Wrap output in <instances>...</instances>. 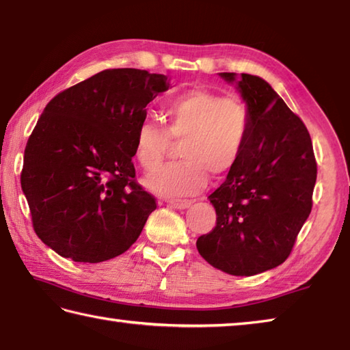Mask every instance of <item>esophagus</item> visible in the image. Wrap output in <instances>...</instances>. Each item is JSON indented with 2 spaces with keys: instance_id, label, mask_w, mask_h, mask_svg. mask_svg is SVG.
<instances>
[{
  "instance_id": "esophagus-1",
  "label": "esophagus",
  "mask_w": 350,
  "mask_h": 350,
  "mask_svg": "<svg viewBox=\"0 0 350 350\" xmlns=\"http://www.w3.org/2000/svg\"><path fill=\"white\" fill-rule=\"evenodd\" d=\"M166 201L170 207L174 208H187L190 204H192V201L190 200H180V198H166Z\"/></svg>"
}]
</instances>
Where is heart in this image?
Masks as SVG:
<instances>
[{
    "label": "heart",
    "instance_id": "1",
    "mask_svg": "<svg viewBox=\"0 0 350 350\" xmlns=\"http://www.w3.org/2000/svg\"><path fill=\"white\" fill-rule=\"evenodd\" d=\"M166 128L144 122L137 129L134 152L146 174L160 169L172 140L180 142L183 160L146 180L163 195H192L206 187L208 176L232 170L245 149L252 117L245 102L210 90H189L170 97L163 108Z\"/></svg>",
    "mask_w": 350,
    "mask_h": 350
}]
</instances>
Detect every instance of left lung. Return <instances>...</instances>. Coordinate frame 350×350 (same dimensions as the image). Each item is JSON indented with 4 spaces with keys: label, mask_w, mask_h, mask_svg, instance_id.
Returning a JSON list of instances; mask_svg holds the SVG:
<instances>
[{
    "label": "left lung",
    "mask_w": 350,
    "mask_h": 350,
    "mask_svg": "<svg viewBox=\"0 0 350 350\" xmlns=\"http://www.w3.org/2000/svg\"><path fill=\"white\" fill-rule=\"evenodd\" d=\"M236 82L252 128L227 180L208 196L216 210L212 232L196 248L210 265L233 275H254L288 259L312 208L317 180L311 135L271 85L242 72Z\"/></svg>",
    "instance_id": "1"
}]
</instances>
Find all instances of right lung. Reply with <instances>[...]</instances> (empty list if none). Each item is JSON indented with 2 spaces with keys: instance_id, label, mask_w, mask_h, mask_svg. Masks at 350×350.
Instances as JSON below:
<instances>
[{
  "instance_id": "right-lung-1",
  "label": "right lung",
  "mask_w": 350,
  "mask_h": 350,
  "mask_svg": "<svg viewBox=\"0 0 350 350\" xmlns=\"http://www.w3.org/2000/svg\"><path fill=\"white\" fill-rule=\"evenodd\" d=\"M169 90L146 70H103L44 108L24 150L21 187L45 245L75 262L109 260L133 245L155 198L135 180L137 129Z\"/></svg>"
}]
</instances>
